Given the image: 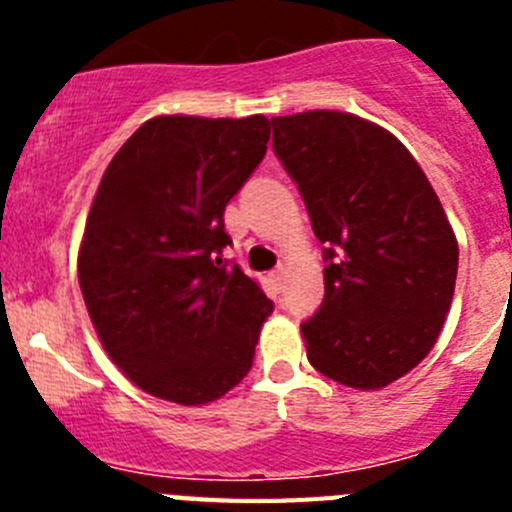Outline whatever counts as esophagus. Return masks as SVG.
Instances as JSON below:
<instances>
[{
	"label": "esophagus",
	"mask_w": 512,
	"mask_h": 512,
	"mask_svg": "<svg viewBox=\"0 0 512 512\" xmlns=\"http://www.w3.org/2000/svg\"><path fill=\"white\" fill-rule=\"evenodd\" d=\"M269 282H271V287L277 289V292H282V287H284V271H282V269L271 271V274H269Z\"/></svg>",
	"instance_id": "34e87169"
}]
</instances>
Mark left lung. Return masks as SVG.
Here are the masks:
<instances>
[{
    "instance_id": "obj_1",
    "label": "left lung",
    "mask_w": 512,
    "mask_h": 512,
    "mask_svg": "<svg viewBox=\"0 0 512 512\" xmlns=\"http://www.w3.org/2000/svg\"><path fill=\"white\" fill-rule=\"evenodd\" d=\"M274 153L323 243L325 297L300 325L328 379L379 390L428 356L451 307L459 246L410 151L348 112L271 117Z\"/></svg>"
}]
</instances>
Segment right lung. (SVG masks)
Masks as SVG:
<instances>
[{
    "mask_svg": "<svg viewBox=\"0 0 512 512\" xmlns=\"http://www.w3.org/2000/svg\"><path fill=\"white\" fill-rule=\"evenodd\" d=\"M264 115H164L115 153L84 228L79 284L104 351L148 395L205 405L241 382L274 302L223 212L266 156Z\"/></svg>",
    "mask_w": 512,
    "mask_h": 512,
    "instance_id": "add662e5",
    "label": "right lung"
}]
</instances>
